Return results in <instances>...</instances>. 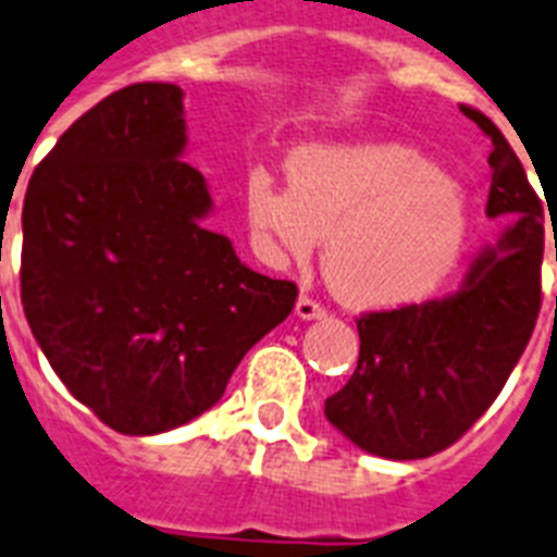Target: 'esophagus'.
I'll return each mask as SVG.
<instances>
[{
	"label": "esophagus",
	"mask_w": 557,
	"mask_h": 557,
	"mask_svg": "<svg viewBox=\"0 0 557 557\" xmlns=\"http://www.w3.org/2000/svg\"><path fill=\"white\" fill-rule=\"evenodd\" d=\"M296 315L298 319H305V321H312V319H324L327 315V310L315 301V298L310 296H301L296 301Z\"/></svg>",
	"instance_id": "esophagus-1"
}]
</instances>
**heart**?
<instances>
[{
  "instance_id": "obj_1",
  "label": "heart",
  "mask_w": 557,
  "mask_h": 557,
  "mask_svg": "<svg viewBox=\"0 0 557 557\" xmlns=\"http://www.w3.org/2000/svg\"><path fill=\"white\" fill-rule=\"evenodd\" d=\"M287 173L289 185L264 170L247 178L252 242L273 261H307L327 236L324 273L347 305H410L430 296L461 256L467 196L418 147H301Z\"/></svg>"
}]
</instances>
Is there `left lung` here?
Returning <instances> with one entry per match:
<instances>
[{
    "label": "left lung",
    "mask_w": 557,
    "mask_h": 557,
    "mask_svg": "<svg viewBox=\"0 0 557 557\" xmlns=\"http://www.w3.org/2000/svg\"><path fill=\"white\" fill-rule=\"evenodd\" d=\"M461 113L493 139L486 215L512 224L478 252L453 296L356 319L358 367L324 401L335 430L393 461L453 447L490 410L541 312L544 205L493 119L467 104Z\"/></svg>",
    "instance_id": "obj_1"
}]
</instances>
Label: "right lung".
<instances>
[{
    "label": "right lung",
    "instance_id": "right-lung-1",
    "mask_svg": "<svg viewBox=\"0 0 557 557\" xmlns=\"http://www.w3.org/2000/svg\"><path fill=\"white\" fill-rule=\"evenodd\" d=\"M185 131L182 87H122L62 133L22 205L30 333L73 398L124 435L210 410L298 296L201 224L213 199L178 159Z\"/></svg>",
    "mask_w": 557,
    "mask_h": 557
}]
</instances>
